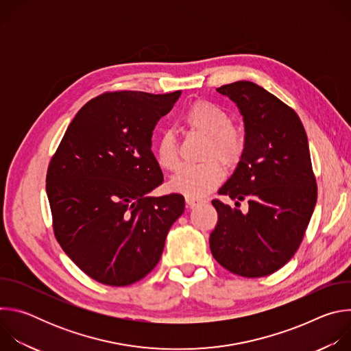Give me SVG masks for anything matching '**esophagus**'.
Masks as SVG:
<instances>
[{"instance_id": "1", "label": "esophagus", "mask_w": 351, "mask_h": 351, "mask_svg": "<svg viewBox=\"0 0 351 351\" xmlns=\"http://www.w3.org/2000/svg\"><path fill=\"white\" fill-rule=\"evenodd\" d=\"M206 203V199H202V198H194V197H186V204L187 207L193 208V207H197L199 204Z\"/></svg>"}]
</instances>
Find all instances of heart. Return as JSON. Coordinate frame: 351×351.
<instances>
[{
    "label": "heart",
    "instance_id": "heart-1",
    "mask_svg": "<svg viewBox=\"0 0 351 351\" xmlns=\"http://www.w3.org/2000/svg\"><path fill=\"white\" fill-rule=\"evenodd\" d=\"M186 125L199 134L208 137L206 158H218L223 165H234L244 147L243 133L232 126L230 115L221 107L197 101L184 115ZM154 156L157 164L167 171L179 165L178 143L173 132L165 130L157 140ZM223 168L218 161H208L203 165H184L169 180L171 190L186 197L202 198L213 191L223 179Z\"/></svg>",
    "mask_w": 351,
    "mask_h": 351
}]
</instances>
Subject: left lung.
Segmentation results:
<instances>
[{
    "mask_svg": "<svg viewBox=\"0 0 351 351\" xmlns=\"http://www.w3.org/2000/svg\"><path fill=\"white\" fill-rule=\"evenodd\" d=\"M217 91L237 106L244 147L237 167L218 190L241 213L214 199L218 222L210 236L214 258L244 278L280 269L297 252L317 203L308 138L297 114L261 86L239 80Z\"/></svg>",
    "mask_w": 351,
    "mask_h": 351,
    "instance_id": "obj_1",
    "label": "left lung"
}]
</instances>
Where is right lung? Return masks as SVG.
Here are the masks:
<instances>
[{
    "label": "right lung",
    "instance_id": "add662e5",
    "mask_svg": "<svg viewBox=\"0 0 351 351\" xmlns=\"http://www.w3.org/2000/svg\"><path fill=\"white\" fill-rule=\"evenodd\" d=\"M182 91H115L80 108L47 172L54 233L90 278L128 286L158 264L167 234L184 211L182 194L152 197L162 172L153 130Z\"/></svg>",
    "mask_w": 351,
    "mask_h": 351
}]
</instances>
